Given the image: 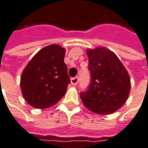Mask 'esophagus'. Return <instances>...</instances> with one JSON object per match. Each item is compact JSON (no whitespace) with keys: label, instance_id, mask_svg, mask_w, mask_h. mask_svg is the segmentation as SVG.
Masks as SVG:
<instances>
[{"label":"esophagus","instance_id":"esophagus-1","mask_svg":"<svg viewBox=\"0 0 148 148\" xmlns=\"http://www.w3.org/2000/svg\"><path fill=\"white\" fill-rule=\"evenodd\" d=\"M78 82H79V77H74V78H72L71 79H70V83H71V84L72 85H77V84H78Z\"/></svg>","mask_w":148,"mask_h":148}]
</instances>
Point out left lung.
I'll return each instance as SVG.
<instances>
[{
	"mask_svg": "<svg viewBox=\"0 0 148 148\" xmlns=\"http://www.w3.org/2000/svg\"><path fill=\"white\" fill-rule=\"evenodd\" d=\"M91 83L81 93L83 103L92 112L107 115L119 110L128 98L131 80L118 56L105 47L87 49Z\"/></svg>",
	"mask_w": 148,
	"mask_h": 148,
	"instance_id": "8db88e82",
	"label": "left lung"
}]
</instances>
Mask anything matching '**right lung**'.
<instances>
[{
  "label": "right lung",
  "instance_id": "obj_1",
  "mask_svg": "<svg viewBox=\"0 0 148 148\" xmlns=\"http://www.w3.org/2000/svg\"><path fill=\"white\" fill-rule=\"evenodd\" d=\"M65 49L50 45L29 60L21 77V89L25 101L36 108L55 105L66 93L70 78L64 59Z\"/></svg>",
  "mask_w": 148,
  "mask_h": 148
}]
</instances>
